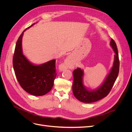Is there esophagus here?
I'll return each instance as SVG.
<instances>
[{"mask_svg":"<svg viewBox=\"0 0 132 132\" xmlns=\"http://www.w3.org/2000/svg\"><path fill=\"white\" fill-rule=\"evenodd\" d=\"M63 66L65 68H71V67L72 66V63H71V57L70 55L64 61V62L63 63Z\"/></svg>","mask_w":132,"mask_h":132,"instance_id":"obj_1","label":"esophagus"}]
</instances>
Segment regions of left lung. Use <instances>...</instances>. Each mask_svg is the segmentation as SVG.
<instances>
[{"label": "left lung", "mask_w": 132, "mask_h": 132, "mask_svg": "<svg viewBox=\"0 0 132 132\" xmlns=\"http://www.w3.org/2000/svg\"><path fill=\"white\" fill-rule=\"evenodd\" d=\"M110 45L115 53L113 64L105 81L97 89L89 90L84 85L82 80L84 71L81 69L79 68L73 71V93L75 97L80 101L85 103L97 101L107 96L112 88L118 75L119 61L117 45L112 38L111 39Z\"/></svg>", "instance_id": "left-lung-1"}]
</instances>
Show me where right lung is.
<instances>
[{"instance_id": "obj_1", "label": "right lung", "mask_w": 132, "mask_h": 132, "mask_svg": "<svg viewBox=\"0 0 132 132\" xmlns=\"http://www.w3.org/2000/svg\"><path fill=\"white\" fill-rule=\"evenodd\" d=\"M27 29L22 32L16 43L13 59L14 70L19 84L23 90L34 96H42L50 91L53 86L57 76L55 60L35 65L26 58L22 53V39L23 32Z\"/></svg>"}]
</instances>
